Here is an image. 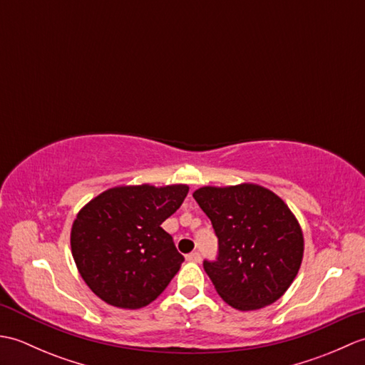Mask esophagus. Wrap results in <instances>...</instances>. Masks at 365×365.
<instances>
[{
	"label": "esophagus",
	"mask_w": 365,
	"mask_h": 365,
	"mask_svg": "<svg viewBox=\"0 0 365 365\" xmlns=\"http://www.w3.org/2000/svg\"><path fill=\"white\" fill-rule=\"evenodd\" d=\"M187 259H188L190 262H200V254H199L197 251H195V252L188 254V255H187Z\"/></svg>",
	"instance_id": "esophagus-1"
}]
</instances>
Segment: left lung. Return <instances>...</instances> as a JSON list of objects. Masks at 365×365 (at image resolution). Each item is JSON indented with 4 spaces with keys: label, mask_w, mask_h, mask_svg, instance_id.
<instances>
[{
    "label": "left lung",
    "mask_w": 365,
    "mask_h": 365,
    "mask_svg": "<svg viewBox=\"0 0 365 365\" xmlns=\"http://www.w3.org/2000/svg\"><path fill=\"white\" fill-rule=\"evenodd\" d=\"M218 237L204 260L216 292L238 311L274 302L297 277L304 251L299 224L284 200L259 185L204 187L192 192Z\"/></svg>",
    "instance_id": "1"
}]
</instances>
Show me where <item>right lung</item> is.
<instances>
[{
  "label": "right lung",
  "mask_w": 365,
  "mask_h": 365,
  "mask_svg": "<svg viewBox=\"0 0 365 365\" xmlns=\"http://www.w3.org/2000/svg\"><path fill=\"white\" fill-rule=\"evenodd\" d=\"M187 185L111 188L73 221L71 245L84 282L115 307L150 304L180 269L183 255L161 224L183 204Z\"/></svg>",
  "instance_id": "obj_1"
}]
</instances>
